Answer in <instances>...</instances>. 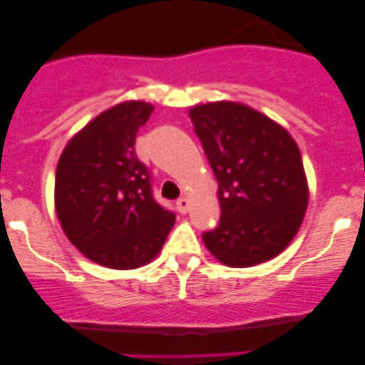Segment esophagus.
Returning <instances> with one entry per match:
<instances>
[{"label":"esophagus","instance_id":"esophagus-1","mask_svg":"<svg viewBox=\"0 0 365 365\" xmlns=\"http://www.w3.org/2000/svg\"><path fill=\"white\" fill-rule=\"evenodd\" d=\"M176 210H178L180 213H187V212H189V200L182 197V200L176 201Z\"/></svg>","mask_w":365,"mask_h":365}]
</instances>
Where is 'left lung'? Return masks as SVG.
I'll return each mask as SVG.
<instances>
[{
  "instance_id": "1",
  "label": "left lung",
  "mask_w": 365,
  "mask_h": 365,
  "mask_svg": "<svg viewBox=\"0 0 365 365\" xmlns=\"http://www.w3.org/2000/svg\"><path fill=\"white\" fill-rule=\"evenodd\" d=\"M189 118L219 183L220 220L205 245L231 268L272 259L295 238L309 203L295 139L237 102L196 106Z\"/></svg>"
}]
</instances>
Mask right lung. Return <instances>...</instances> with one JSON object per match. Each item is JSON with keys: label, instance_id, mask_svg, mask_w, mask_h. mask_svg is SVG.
<instances>
[{"label": "right lung", "instance_id": "right-lung-1", "mask_svg": "<svg viewBox=\"0 0 365 365\" xmlns=\"http://www.w3.org/2000/svg\"><path fill=\"white\" fill-rule=\"evenodd\" d=\"M153 113L121 102L77 132L56 168L54 201L65 235L88 259L130 270L160 252L175 213L153 200L150 169L135 155V135Z\"/></svg>", "mask_w": 365, "mask_h": 365}]
</instances>
